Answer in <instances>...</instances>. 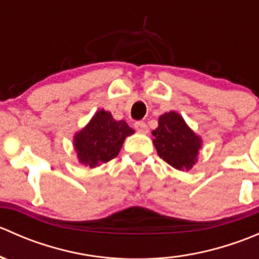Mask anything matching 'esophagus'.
Listing matches in <instances>:
<instances>
[{"label":"esophagus","instance_id":"34e87169","mask_svg":"<svg viewBox=\"0 0 259 259\" xmlns=\"http://www.w3.org/2000/svg\"><path fill=\"white\" fill-rule=\"evenodd\" d=\"M135 129L142 134H146L148 133V125L144 121H137L135 122Z\"/></svg>","mask_w":259,"mask_h":259}]
</instances>
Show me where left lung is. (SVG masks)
<instances>
[{"instance_id":"left-lung-1","label":"left lung","mask_w":259,"mask_h":259,"mask_svg":"<svg viewBox=\"0 0 259 259\" xmlns=\"http://www.w3.org/2000/svg\"><path fill=\"white\" fill-rule=\"evenodd\" d=\"M158 155L178 170L189 171L198 161L202 138L195 134L183 116L169 111L159 116L158 127L151 132Z\"/></svg>"}]
</instances>
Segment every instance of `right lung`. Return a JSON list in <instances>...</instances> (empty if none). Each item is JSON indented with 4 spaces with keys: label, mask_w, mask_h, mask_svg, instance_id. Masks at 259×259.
I'll list each match as a JSON object with an SVG mask.
<instances>
[{
    "label": "right lung",
    "mask_w": 259,
    "mask_h": 259,
    "mask_svg": "<svg viewBox=\"0 0 259 259\" xmlns=\"http://www.w3.org/2000/svg\"><path fill=\"white\" fill-rule=\"evenodd\" d=\"M125 120H115L110 111L100 109L90 121L75 133L74 150L81 165L94 169L116 158L125 139L134 134Z\"/></svg>",
    "instance_id": "obj_1"
}]
</instances>
